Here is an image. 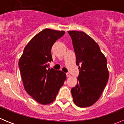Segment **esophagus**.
<instances>
[{"label": "esophagus", "instance_id": "esophagus-1", "mask_svg": "<svg viewBox=\"0 0 124 124\" xmlns=\"http://www.w3.org/2000/svg\"><path fill=\"white\" fill-rule=\"evenodd\" d=\"M66 76H67V77H70V76H71V74H70V73H66Z\"/></svg>", "mask_w": 124, "mask_h": 124}]
</instances>
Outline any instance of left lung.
Here are the masks:
<instances>
[{
    "label": "left lung",
    "instance_id": "left-lung-1",
    "mask_svg": "<svg viewBox=\"0 0 124 124\" xmlns=\"http://www.w3.org/2000/svg\"><path fill=\"white\" fill-rule=\"evenodd\" d=\"M73 41L79 74L78 84L71 89L73 101L86 107L100 98L109 79L107 59L97 43L86 33L68 31Z\"/></svg>",
    "mask_w": 124,
    "mask_h": 124
}]
</instances>
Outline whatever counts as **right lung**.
<instances>
[{
	"instance_id": "obj_1",
	"label": "right lung",
	"mask_w": 124,
	"mask_h": 124,
	"mask_svg": "<svg viewBox=\"0 0 124 124\" xmlns=\"http://www.w3.org/2000/svg\"><path fill=\"white\" fill-rule=\"evenodd\" d=\"M64 33L48 28L42 30L26 45L18 61L25 91L41 104L54 101L66 79L61 71L47 69L53 61L51 47Z\"/></svg>"
}]
</instances>
